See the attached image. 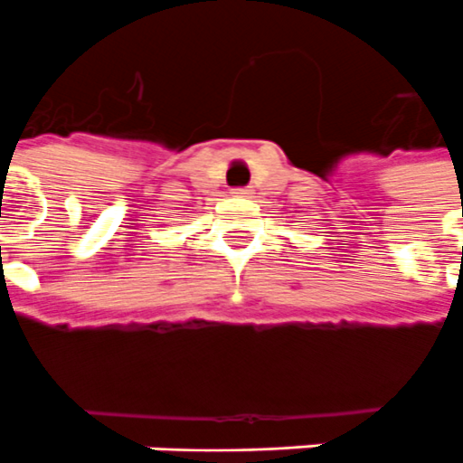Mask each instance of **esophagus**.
<instances>
[{
  "label": "esophagus",
  "instance_id": "1",
  "mask_svg": "<svg viewBox=\"0 0 463 463\" xmlns=\"http://www.w3.org/2000/svg\"><path fill=\"white\" fill-rule=\"evenodd\" d=\"M232 194H235V196H241V198H250L252 196V188H232Z\"/></svg>",
  "mask_w": 463,
  "mask_h": 463
}]
</instances>
